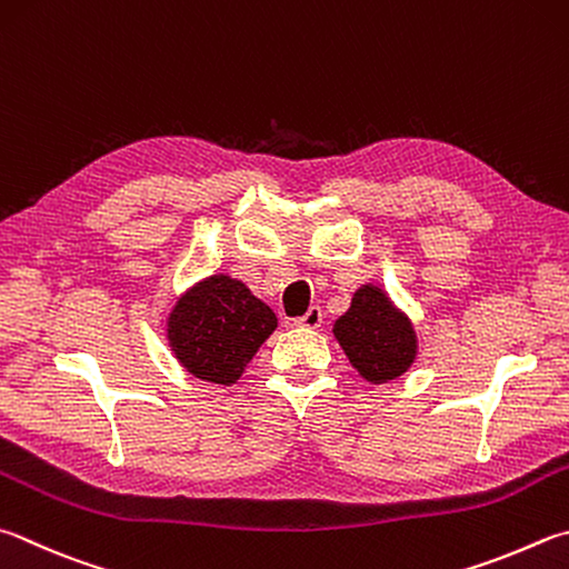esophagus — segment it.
<instances>
[{"label": "esophagus", "mask_w": 569, "mask_h": 569, "mask_svg": "<svg viewBox=\"0 0 569 569\" xmlns=\"http://www.w3.org/2000/svg\"><path fill=\"white\" fill-rule=\"evenodd\" d=\"M320 323H323V311H320V306H311L301 318H296V326L301 328H320Z\"/></svg>", "instance_id": "34e87169"}]
</instances>
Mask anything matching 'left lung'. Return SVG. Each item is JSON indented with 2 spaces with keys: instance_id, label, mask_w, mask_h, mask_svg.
<instances>
[{
  "instance_id": "1",
  "label": "left lung",
  "mask_w": 569,
  "mask_h": 569,
  "mask_svg": "<svg viewBox=\"0 0 569 569\" xmlns=\"http://www.w3.org/2000/svg\"><path fill=\"white\" fill-rule=\"evenodd\" d=\"M333 333L350 363L370 383H388L402 376L418 353L410 320L376 286L358 288L346 316L336 320Z\"/></svg>"
}]
</instances>
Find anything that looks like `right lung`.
I'll use <instances>...</instances> for the list:
<instances>
[{
  "label": "right lung",
  "mask_w": 569,
  "mask_h": 569,
  "mask_svg": "<svg viewBox=\"0 0 569 569\" xmlns=\"http://www.w3.org/2000/svg\"><path fill=\"white\" fill-rule=\"evenodd\" d=\"M276 326V313L246 283L211 276L179 298L167 330L173 356L189 373L231 386Z\"/></svg>",
  "instance_id": "add662e5"
}]
</instances>
